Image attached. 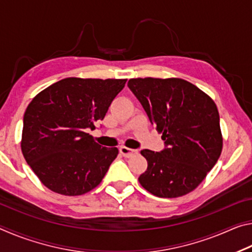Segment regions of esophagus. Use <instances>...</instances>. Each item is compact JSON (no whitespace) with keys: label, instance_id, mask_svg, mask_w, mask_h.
<instances>
[{"label":"esophagus","instance_id":"1","mask_svg":"<svg viewBox=\"0 0 252 252\" xmlns=\"http://www.w3.org/2000/svg\"><path fill=\"white\" fill-rule=\"evenodd\" d=\"M120 153L121 155L125 157V158H131L135 156L138 151L133 150V149H130V148H126V147H121L120 148Z\"/></svg>","mask_w":252,"mask_h":252}]
</instances>
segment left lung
I'll use <instances>...</instances> for the list:
<instances>
[{
    "label": "left lung",
    "instance_id": "8db88e82",
    "mask_svg": "<svg viewBox=\"0 0 252 252\" xmlns=\"http://www.w3.org/2000/svg\"><path fill=\"white\" fill-rule=\"evenodd\" d=\"M127 87L162 134L164 149H148L139 182L160 198H178L194 190L222 151L220 118L213 100L194 84L178 78L130 79Z\"/></svg>",
    "mask_w": 252,
    "mask_h": 252
}]
</instances>
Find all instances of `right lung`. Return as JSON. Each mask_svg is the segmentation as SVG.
<instances>
[{
    "instance_id": "right-lung-1",
    "label": "right lung",
    "mask_w": 252,
    "mask_h": 252,
    "mask_svg": "<svg viewBox=\"0 0 252 252\" xmlns=\"http://www.w3.org/2000/svg\"><path fill=\"white\" fill-rule=\"evenodd\" d=\"M126 82L66 78L33 97L24 113L21 149L48 189L81 195L100 185L119 150L100 146L88 131L103 120Z\"/></svg>"
}]
</instances>
